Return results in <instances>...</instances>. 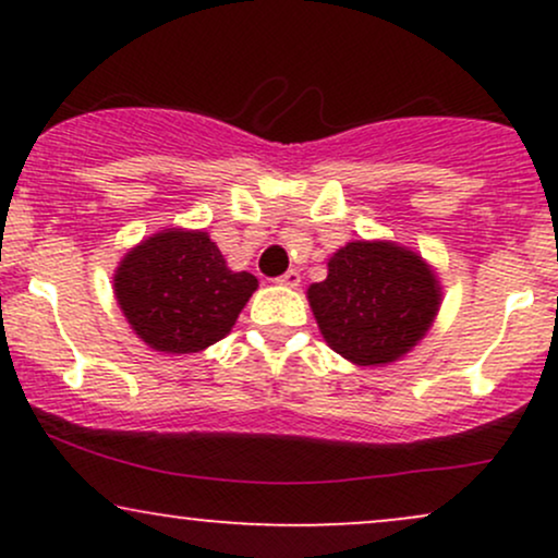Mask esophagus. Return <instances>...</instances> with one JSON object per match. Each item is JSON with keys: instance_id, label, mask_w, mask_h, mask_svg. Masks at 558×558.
<instances>
[{"instance_id": "esophagus-1", "label": "esophagus", "mask_w": 558, "mask_h": 558, "mask_svg": "<svg viewBox=\"0 0 558 558\" xmlns=\"http://www.w3.org/2000/svg\"><path fill=\"white\" fill-rule=\"evenodd\" d=\"M301 283V275L299 270H288L278 278V286H286V288H296Z\"/></svg>"}]
</instances>
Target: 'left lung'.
Returning a JSON list of instances; mask_svg holds the SVG:
<instances>
[{"mask_svg": "<svg viewBox=\"0 0 558 558\" xmlns=\"http://www.w3.org/2000/svg\"><path fill=\"white\" fill-rule=\"evenodd\" d=\"M325 343L356 367L399 362L438 317L444 286L433 265L396 241H349L328 278L306 288Z\"/></svg>", "mask_w": 558, "mask_h": 558, "instance_id": "8db88e82", "label": "left lung"}]
</instances>
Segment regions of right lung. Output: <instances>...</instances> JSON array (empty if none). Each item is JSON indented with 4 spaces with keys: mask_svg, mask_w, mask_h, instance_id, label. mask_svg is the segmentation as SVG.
<instances>
[{
    "mask_svg": "<svg viewBox=\"0 0 558 558\" xmlns=\"http://www.w3.org/2000/svg\"><path fill=\"white\" fill-rule=\"evenodd\" d=\"M112 288L149 349L196 354L233 330L259 280L230 270L207 230L165 228L120 259Z\"/></svg>",
    "mask_w": 558,
    "mask_h": 558,
    "instance_id": "add662e5",
    "label": "right lung"
}]
</instances>
